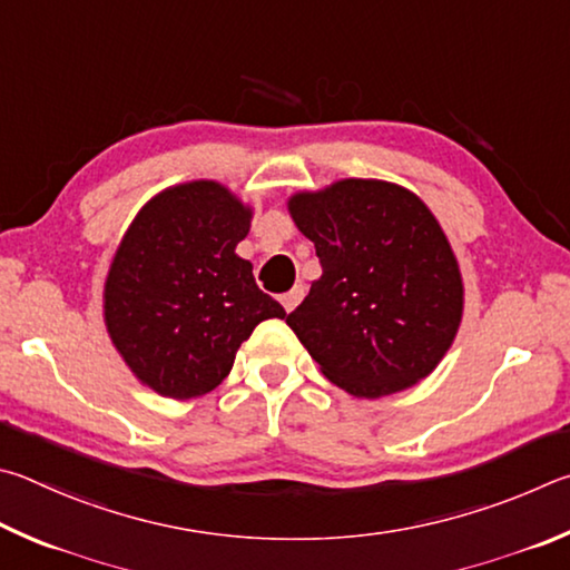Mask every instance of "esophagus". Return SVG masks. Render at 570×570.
Returning <instances> with one entry per match:
<instances>
[{
    "label": "esophagus",
    "instance_id": "34e87169",
    "mask_svg": "<svg viewBox=\"0 0 570 570\" xmlns=\"http://www.w3.org/2000/svg\"><path fill=\"white\" fill-rule=\"evenodd\" d=\"M305 297V287L303 285H295L291 293H285L283 297H279V303H283V307L287 313H293L297 305H301V301Z\"/></svg>",
    "mask_w": 570,
    "mask_h": 570
}]
</instances>
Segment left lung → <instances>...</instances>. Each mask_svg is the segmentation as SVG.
I'll return each mask as SVG.
<instances>
[{
  "label": "left lung",
  "instance_id": "obj_1",
  "mask_svg": "<svg viewBox=\"0 0 570 570\" xmlns=\"http://www.w3.org/2000/svg\"><path fill=\"white\" fill-rule=\"evenodd\" d=\"M287 209L323 275L285 317L327 381L383 397L435 371L463 317L458 259L431 209L383 179L297 193Z\"/></svg>",
  "mask_w": 570,
  "mask_h": 570
}]
</instances>
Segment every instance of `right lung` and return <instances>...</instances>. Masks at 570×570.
I'll return each instance as SVG.
<instances>
[{"label": "right lung", "mask_w": 570, "mask_h": 570, "mask_svg": "<svg viewBox=\"0 0 570 570\" xmlns=\"http://www.w3.org/2000/svg\"><path fill=\"white\" fill-rule=\"evenodd\" d=\"M253 209L195 179L149 199L119 243L105 283V325L139 381L165 397L205 395L235 353L283 305L235 255Z\"/></svg>", "instance_id": "add662e5"}]
</instances>
